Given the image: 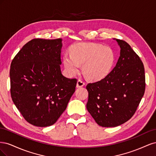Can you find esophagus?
Listing matches in <instances>:
<instances>
[{"label":"esophagus","mask_w":156,"mask_h":156,"mask_svg":"<svg viewBox=\"0 0 156 156\" xmlns=\"http://www.w3.org/2000/svg\"><path fill=\"white\" fill-rule=\"evenodd\" d=\"M84 82L83 81L82 79H79L77 81V88H80V87H82L84 85Z\"/></svg>","instance_id":"obj_1"}]
</instances>
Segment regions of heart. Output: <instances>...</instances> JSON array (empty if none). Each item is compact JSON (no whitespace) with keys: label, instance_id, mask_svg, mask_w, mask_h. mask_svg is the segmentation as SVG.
<instances>
[{"label":"heart","instance_id":"heart-1","mask_svg":"<svg viewBox=\"0 0 156 156\" xmlns=\"http://www.w3.org/2000/svg\"><path fill=\"white\" fill-rule=\"evenodd\" d=\"M115 55L111 48L102 45L79 42L72 45L71 53L66 52L63 63L69 75L77 74L83 64V73L91 80L98 81L110 73L114 65Z\"/></svg>","mask_w":156,"mask_h":156}]
</instances>
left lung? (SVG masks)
Instances as JSON below:
<instances>
[{"instance_id":"1","label":"left lung","mask_w":156,"mask_h":156,"mask_svg":"<svg viewBox=\"0 0 156 156\" xmlns=\"http://www.w3.org/2000/svg\"><path fill=\"white\" fill-rule=\"evenodd\" d=\"M115 40L120 48L119 58L101 81L87 84V108L100 126H119L135 112L145 91L144 68L139 56L124 40Z\"/></svg>"}]
</instances>
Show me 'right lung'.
Masks as SVG:
<instances>
[{
  "label": "right lung",
  "instance_id": "obj_1",
  "mask_svg": "<svg viewBox=\"0 0 156 156\" xmlns=\"http://www.w3.org/2000/svg\"><path fill=\"white\" fill-rule=\"evenodd\" d=\"M62 40L36 38L18 52L10 66L13 102L30 124H54L75 92L76 79L61 72Z\"/></svg>",
  "mask_w": 156,
  "mask_h": 156
}]
</instances>
